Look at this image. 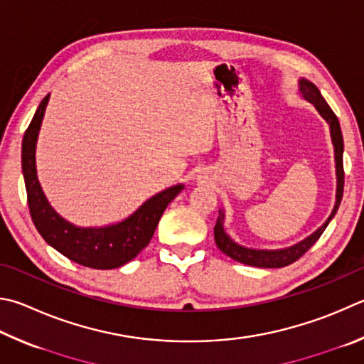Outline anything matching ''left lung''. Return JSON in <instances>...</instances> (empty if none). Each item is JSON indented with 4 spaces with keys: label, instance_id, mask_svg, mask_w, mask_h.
<instances>
[{
    "label": "left lung",
    "instance_id": "8db88e82",
    "mask_svg": "<svg viewBox=\"0 0 364 364\" xmlns=\"http://www.w3.org/2000/svg\"><path fill=\"white\" fill-rule=\"evenodd\" d=\"M299 90L301 95L306 98L307 102L314 103L316 111L323 116V119L329 124V132H331V140L334 144V159H336V176H338V189H336V203L334 208L329 215L328 220L325 221L321 228L315 230L312 235H309L307 239L302 242L296 243L293 247L283 248V250H253V248H245L235 243L230 237L226 234V230L223 228L224 221V213L220 210V216H218V221L215 224V242L218 248H220L224 255L232 257L234 261H239L242 264H248V266L255 267H267V269H275V267H285L293 264L294 261L299 259V257L306 253V251L314 245V243L320 239L323 230L326 229L329 221L333 220L334 215L338 213V208L342 200L343 194V162H342V153H343V140H342V132L341 125L338 121V116L333 113V109L329 108L325 98L321 97L320 90L316 89V85L312 84L307 79H301L299 81Z\"/></svg>",
    "mask_w": 364,
    "mask_h": 364
}]
</instances>
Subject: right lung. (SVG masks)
I'll list each match as a JSON object with an SVG mask.
<instances>
[{
  "label": "right lung",
  "instance_id": "1",
  "mask_svg": "<svg viewBox=\"0 0 364 364\" xmlns=\"http://www.w3.org/2000/svg\"><path fill=\"white\" fill-rule=\"evenodd\" d=\"M49 95L39 103L22 141V171L31 220L43 239L58 253L90 269H116L134 259L153 239L167 205L184 189L176 184L144 202L124 221L105 228H77L50 207L36 175V141Z\"/></svg>",
  "mask_w": 364,
  "mask_h": 364
}]
</instances>
